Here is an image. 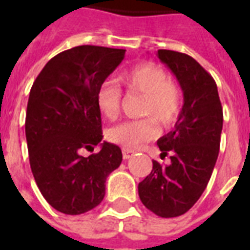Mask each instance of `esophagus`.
I'll use <instances>...</instances> for the list:
<instances>
[{
	"instance_id": "esophagus-1",
	"label": "esophagus",
	"mask_w": 250,
	"mask_h": 250,
	"mask_svg": "<svg viewBox=\"0 0 250 250\" xmlns=\"http://www.w3.org/2000/svg\"><path fill=\"white\" fill-rule=\"evenodd\" d=\"M134 155V151L132 150H130V148H123V158L125 159H128V158H131Z\"/></svg>"
}]
</instances>
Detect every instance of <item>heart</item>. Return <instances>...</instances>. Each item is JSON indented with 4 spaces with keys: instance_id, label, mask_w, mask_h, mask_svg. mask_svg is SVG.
Wrapping results in <instances>:
<instances>
[{
    "instance_id": "heart-1",
    "label": "heart",
    "mask_w": 250,
    "mask_h": 250,
    "mask_svg": "<svg viewBox=\"0 0 250 250\" xmlns=\"http://www.w3.org/2000/svg\"><path fill=\"white\" fill-rule=\"evenodd\" d=\"M120 82L132 92L145 95L142 114L152 115L162 125H171L178 118L182 103L179 87L168 80L166 71L157 64L142 62L120 75ZM122 92L114 83H104L98 91L100 112L109 120L118 118ZM158 127L152 118L127 120L108 131V139L125 148H136L157 135Z\"/></svg>"
}]
</instances>
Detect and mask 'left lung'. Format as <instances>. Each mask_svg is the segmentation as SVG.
I'll list each match as a JSON object with an SVG mask.
<instances>
[{
	"instance_id": "obj_1",
	"label": "left lung",
	"mask_w": 250,
	"mask_h": 250,
	"mask_svg": "<svg viewBox=\"0 0 250 250\" xmlns=\"http://www.w3.org/2000/svg\"><path fill=\"white\" fill-rule=\"evenodd\" d=\"M159 60L178 80L184 105L173 131L158 139L163 166L152 161L151 173L138 186L139 198L154 214L171 218L185 214L209 184L218 158L222 131V105L214 79L193 57L159 49Z\"/></svg>"
}]
</instances>
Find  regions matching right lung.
<instances>
[{"mask_svg":"<svg viewBox=\"0 0 250 250\" xmlns=\"http://www.w3.org/2000/svg\"><path fill=\"white\" fill-rule=\"evenodd\" d=\"M125 49L80 45L51 59L32 85L25 135L32 173L42 197L64 214H83L105 194V179L122 150L103 142L98 91ZM101 151L89 157L83 148Z\"/></svg>","mask_w":250,"mask_h":250,"instance_id":"right-lung-1","label":"right lung"}]
</instances>
